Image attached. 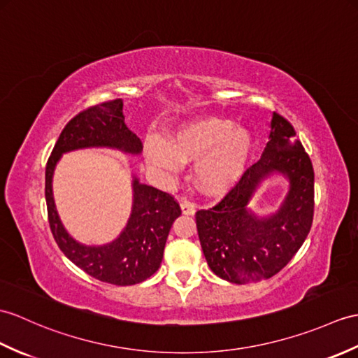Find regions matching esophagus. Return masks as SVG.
<instances>
[{
  "instance_id": "1",
  "label": "esophagus",
  "mask_w": 358,
  "mask_h": 358,
  "mask_svg": "<svg viewBox=\"0 0 358 358\" xmlns=\"http://www.w3.org/2000/svg\"><path fill=\"white\" fill-rule=\"evenodd\" d=\"M180 207H181V210L185 215H194L195 213V206L192 203L186 201V199H185V201L180 203Z\"/></svg>"
}]
</instances>
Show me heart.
I'll use <instances>...</instances> for the list:
<instances>
[{"label": "heart", "mask_w": 358, "mask_h": 358, "mask_svg": "<svg viewBox=\"0 0 358 358\" xmlns=\"http://www.w3.org/2000/svg\"><path fill=\"white\" fill-rule=\"evenodd\" d=\"M253 149V134L245 127L220 115H203L181 123L168 140L149 137L145 159L168 176L194 160L190 177L195 186L207 196H221L245 176Z\"/></svg>", "instance_id": "b5f03b06"}]
</instances>
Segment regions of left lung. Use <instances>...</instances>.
<instances>
[{"label":"left lung","mask_w":358,"mask_h":358,"mask_svg":"<svg viewBox=\"0 0 358 358\" xmlns=\"http://www.w3.org/2000/svg\"><path fill=\"white\" fill-rule=\"evenodd\" d=\"M273 175L289 181L278 211L257 215L250 203ZM314 213V171L294 128L273 113L261 160L209 210L196 212V229L210 270L231 284L268 279L292 261L308 236Z\"/></svg>","instance_id":"8db88e82"}]
</instances>
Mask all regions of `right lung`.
I'll return each mask as SVG.
<instances>
[{
  "label": "right lung",
  "instance_id": "obj_1",
  "mask_svg": "<svg viewBox=\"0 0 358 358\" xmlns=\"http://www.w3.org/2000/svg\"><path fill=\"white\" fill-rule=\"evenodd\" d=\"M90 148H108L128 155H140L143 145L124 123L122 99L79 113L66 123L57 138L45 168L50 229L62 253L90 276L120 287L140 284L160 268L166 239L181 209L169 194L143 185L132 173L131 215L120 235L102 245L79 243L66 231L57 213L53 176L64 154Z\"/></svg>",
  "mask_w": 358,
  "mask_h": 358
}]
</instances>
